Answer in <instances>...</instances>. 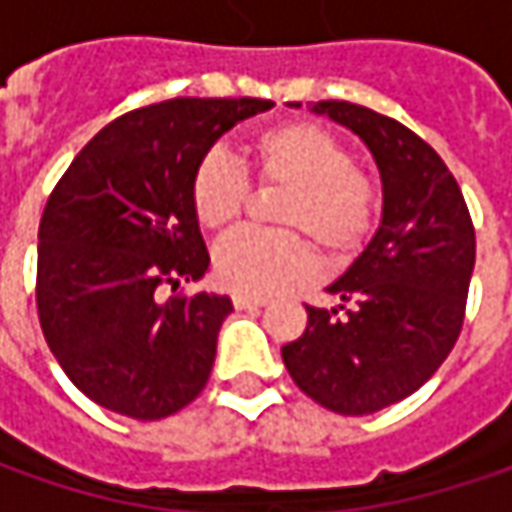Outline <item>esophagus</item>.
<instances>
[{"label":"esophagus","instance_id":"34e87169","mask_svg":"<svg viewBox=\"0 0 512 512\" xmlns=\"http://www.w3.org/2000/svg\"><path fill=\"white\" fill-rule=\"evenodd\" d=\"M265 296H247V293H233V307L236 310H256V307H265Z\"/></svg>","mask_w":512,"mask_h":512}]
</instances>
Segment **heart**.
<instances>
[{
  "label": "heart",
  "instance_id": "b5f03b06",
  "mask_svg": "<svg viewBox=\"0 0 512 512\" xmlns=\"http://www.w3.org/2000/svg\"><path fill=\"white\" fill-rule=\"evenodd\" d=\"M247 162L262 185H282L276 230H236L213 250L216 279L236 293L267 296L307 279L316 250L347 262L373 239L382 216L379 179L353 165L339 136L307 122L287 119L256 130L245 145ZM190 207L205 230H225L247 205V173L227 153L210 150L190 173ZM308 235L305 237L304 233Z\"/></svg>",
  "mask_w": 512,
  "mask_h": 512
}]
</instances>
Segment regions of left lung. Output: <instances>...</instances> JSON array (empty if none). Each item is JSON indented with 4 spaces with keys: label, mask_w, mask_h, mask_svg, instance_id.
I'll return each instance as SVG.
<instances>
[{
    "label": "left lung",
    "mask_w": 512,
    "mask_h": 512,
    "mask_svg": "<svg viewBox=\"0 0 512 512\" xmlns=\"http://www.w3.org/2000/svg\"><path fill=\"white\" fill-rule=\"evenodd\" d=\"M382 170V227L339 282V310L305 305L307 327L282 347L290 379L342 416H367L416 393L459 339L476 265V230L442 156L402 122L327 99Z\"/></svg>",
    "instance_id": "8db88e82"
}]
</instances>
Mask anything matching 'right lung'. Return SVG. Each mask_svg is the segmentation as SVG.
<instances>
[{"label":"right lung","instance_id":"obj_1","mask_svg":"<svg viewBox=\"0 0 512 512\" xmlns=\"http://www.w3.org/2000/svg\"><path fill=\"white\" fill-rule=\"evenodd\" d=\"M267 108L185 96L130 110L56 182L39 222L36 310L50 353L90 402L156 422L205 390L233 305L176 293L210 265L190 173L227 128Z\"/></svg>","mask_w":512,"mask_h":512}]
</instances>
